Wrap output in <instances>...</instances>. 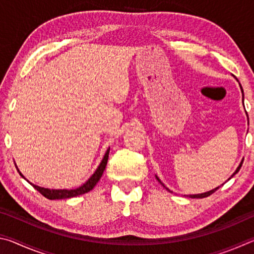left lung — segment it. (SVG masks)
I'll use <instances>...</instances> for the list:
<instances>
[{
    "label": "left lung",
    "instance_id": "8db88e82",
    "mask_svg": "<svg viewBox=\"0 0 254 254\" xmlns=\"http://www.w3.org/2000/svg\"><path fill=\"white\" fill-rule=\"evenodd\" d=\"M241 89H242V87H241ZM242 93H243V89H242ZM242 163H243V161L240 163V166L238 167V169L235 170V173H234L233 175H232V177H233V176H234L235 174H238V173H239V170L241 169V167H242ZM157 179H158V182L160 183L163 187H165V185H163V184L160 182V179H159L158 177H157ZM218 188H220V187H216V188H215V189H213V190H209V191H207V192H203V194H197V195H189V197H191V198H204V197H208V196L212 195L213 192L216 191ZM167 189H168V188H167ZM168 190H169V189H168ZM169 191H170V190H169Z\"/></svg>",
    "mask_w": 254,
    "mask_h": 254
}]
</instances>
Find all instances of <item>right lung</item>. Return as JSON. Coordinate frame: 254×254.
Listing matches in <instances>:
<instances>
[{
	"mask_svg": "<svg viewBox=\"0 0 254 254\" xmlns=\"http://www.w3.org/2000/svg\"><path fill=\"white\" fill-rule=\"evenodd\" d=\"M109 153H110V148L107 149V151L105 152V156H104V158H103L101 165L98 166V168L96 169L95 173H94L92 177L89 178L87 182H86L83 186H80L79 188L70 189V190H68V189H48V188H42L39 186H36V185H33L31 183L30 184H31L32 186L36 188L41 195H44L46 198H48V199H65V198H70V197L83 195V194H85V192L91 191L92 189L95 187V185L98 183V180L101 179L102 175L105 170L107 160H109ZM20 175H21V173H20Z\"/></svg>",
	"mask_w": 254,
	"mask_h": 254,
	"instance_id": "1",
	"label": "right lung"
}]
</instances>
